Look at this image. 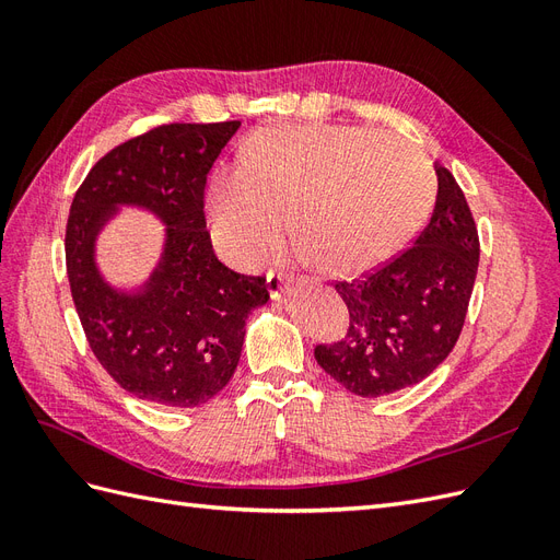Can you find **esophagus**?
<instances>
[{
	"label": "esophagus",
	"mask_w": 560,
	"mask_h": 560,
	"mask_svg": "<svg viewBox=\"0 0 560 560\" xmlns=\"http://www.w3.org/2000/svg\"><path fill=\"white\" fill-rule=\"evenodd\" d=\"M290 284H292V278L280 273V270H268L266 273V287H268V294L273 301H280L282 294L290 290Z\"/></svg>",
	"instance_id": "1"
}]
</instances>
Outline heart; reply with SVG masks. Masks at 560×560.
I'll list each match as a JSON object with an SVG mask.
<instances>
[{
    "mask_svg": "<svg viewBox=\"0 0 560 560\" xmlns=\"http://www.w3.org/2000/svg\"><path fill=\"white\" fill-rule=\"evenodd\" d=\"M434 177L425 154L393 132L354 126H276L252 135L235 171L206 189L214 249L252 268L280 233L311 266L358 273L395 254L425 224Z\"/></svg>",
    "mask_w": 560,
    "mask_h": 560,
    "instance_id": "b5f03b06",
    "label": "heart"
}]
</instances>
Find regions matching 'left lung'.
<instances>
[{"label":"left lung","mask_w":560,"mask_h":560,"mask_svg":"<svg viewBox=\"0 0 560 560\" xmlns=\"http://www.w3.org/2000/svg\"><path fill=\"white\" fill-rule=\"evenodd\" d=\"M439 191L413 247L360 280L336 282L350 325L315 348L317 364L360 397L397 393L428 378L463 331L479 268V233L455 177L434 165Z\"/></svg>","instance_id":"8db88e82"}]
</instances>
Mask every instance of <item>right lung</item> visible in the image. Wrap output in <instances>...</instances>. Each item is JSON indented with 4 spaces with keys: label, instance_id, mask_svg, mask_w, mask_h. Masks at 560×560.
Listing matches in <instances>:
<instances>
[{
    "label": "right lung",
    "instance_id": "add662e5",
    "mask_svg": "<svg viewBox=\"0 0 560 560\" xmlns=\"http://www.w3.org/2000/svg\"><path fill=\"white\" fill-rule=\"evenodd\" d=\"M241 121L171 124L100 159L74 194L65 233L67 278L89 346L126 393L194 409L222 393L241 360L245 319L264 306L261 278L214 257L202 196L208 173ZM121 207L166 226L160 264L132 291L107 283L96 235Z\"/></svg>",
    "mask_w": 560,
    "mask_h": 560
}]
</instances>
